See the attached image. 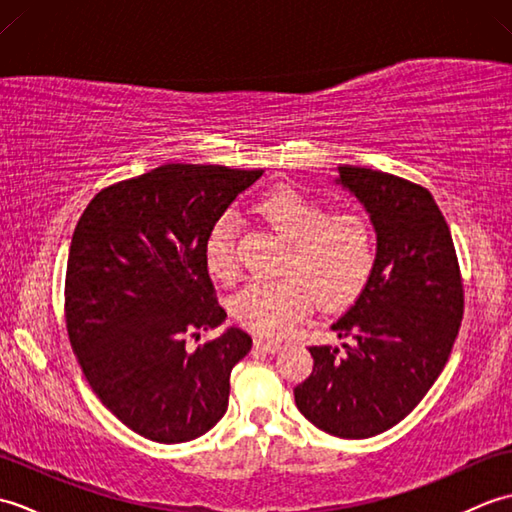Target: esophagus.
I'll list each match as a JSON object with an SVG mask.
<instances>
[{
  "instance_id": "34e87169",
  "label": "esophagus",
  "mask_w": 512,
  "mask_h": 512,
  "mask_svg": "<svg viewBox=\"0 0 512 512\" xmlns=\"http://www.w3.org/2000/svg\"><path fill=\"white\" fill-rule=\"evenodd\" d=\"M255 347L259 352H266V354H275V352H279L281 347V343H277V341H264V339H255Z\"/></svg>"
}]
</instances>
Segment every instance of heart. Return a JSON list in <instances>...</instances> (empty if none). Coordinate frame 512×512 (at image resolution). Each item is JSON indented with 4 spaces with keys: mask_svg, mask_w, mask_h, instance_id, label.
Masks as SVG:
<instances>
[{
    "mask_svg": "<svg viewBox=\"0 0 512 512\" xmlns=\"http://www.w3.org/2000/svg\"><path fill=\"white\" fill-rule=\"evenodd\" d=\"M255 211L288 242L286 275L253 279L231 303L233 317L259 336H286L306 317L312 301L334 310L358 297L374 273L378 255L376 226L361 211L330 213L328 206L292 187H279L255 204ZM233 213L215 220L204 242L209 273L235 277Z\"/></svg>",
    "mask_w": 512,
    "mask_h": 512,
    "instance_id": "1",
    "label": "heart"
}]
</instances>
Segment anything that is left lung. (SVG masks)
I'll use <instances>...</instances> for the list:
<instances>
[{
    "label": "left lung",
    "mask_w": 512,
    "mask_h": 512,
    "mask_svg": "<svg viewBox=\"0 0 512 512\" xmlns=\"http://www.w3.org/2000/svg\"><path fill=\"white\" fill-rule=\"evenodd\" d=\"M334 182L363 204L378 255L361 295L312 345L297 409L336 438H372L416 409L449 361L462 321L458 257L433 195L391 173L343 165Z\"/></svg>",
    "instance_id": "1"
}]
</instances>
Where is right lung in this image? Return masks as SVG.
Segmentation results:
<instances>
[{
	"mask_svg": "<svg viewBox=\"0 0 512 512\" xmlns=\"http://www.w3.org/2000/svg\"><path fill=\"white\" fill-rule=\"evenodd\" d=\"M262 169L162 165L103 189L74 228L65 317L94 394L138 436L189 442L228 407L231 369L253 339L213 301L204 262L211 226Z\"/></svg>",
	"mask_w": 512,
	"mask_h": 512,
	"instance_id": "1",
	"label": "right lung"
}]
</instances>
